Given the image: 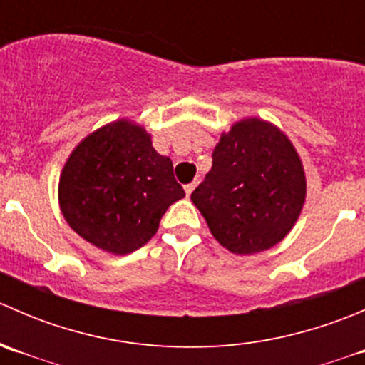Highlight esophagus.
Masks as SVG:
<instances>
[{"mask_svg": "<svg viewBox=\"0 0 365 365\" xmlns=\"http://www.w3.org/2000/svg\"><path fill=\"white\" fill-rule=\"evenodd\" d=\"M196 185H197V182L187 183V185H185V194H187V196H190V194L194 192V189H196Z\"/></svg>", "mask_w": 365, "mask_h": 365, "instance_id": "esophagus-1", "label": "esophagus"}]
</instances>
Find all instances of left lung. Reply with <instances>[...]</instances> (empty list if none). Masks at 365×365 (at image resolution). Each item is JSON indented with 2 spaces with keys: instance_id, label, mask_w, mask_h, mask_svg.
<instances>
[{
  "instance_id": "8db88e82",
  "label": "left lung",
  "mask_w": 365,
  "mask_h": 365,
  "mask_svg": "<svg viewBox=\"0 0 365 365\" xmlns=\"http://www.w3.org/2000/svg\"><path fill=\"white\" fill-rule=\"evenodd\" d=\"M212 169L190 200L222 247L256 254L295 226L305 201V173L284 132L259 118L220 135Z\"/></svg>"
}]
</instances>
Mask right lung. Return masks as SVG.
Masks as SVG:
<instances>
[{
  "label": "right lung",
  "mask_w": 365,
  "mask_h": 365,
  "mask_svg": "<svg viewBox=\"0 0 365 365\" xmlns=\"http://www.w3.org/2000/svg\"><path fill=\"white\" fill-rule=\"evenodd\" d=\"M68 226L95 247L130 254L159 230L165 210L185 197L173 162L148 132L118 120L91 132L70 153L58 187Z\"/></svg>",
  "instance_id": "obj_1"
}]
</instances>
